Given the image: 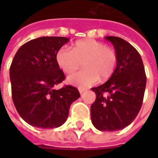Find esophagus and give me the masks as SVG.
<instances>
[{
	"label": "esophagus",
	"instance_id": "34e87169",
	"mask_svg": "<svg viewBox=\"0 0 158 158\" xmlns=\"http://www.w3.org/2000/svg\"><path fill=\"white\" fill-rule=\"evenodd\" d=\"M79 89V92H80V94H82L84 91H85V89H82V88H79L78 89Z\"/></svg>",
	"mask_w": 158,
	"mask_h": 158
}]
</instances>
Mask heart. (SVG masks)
I'll return each mask as SVG.
<instances>
[{"label":"heart","mask_w":158,"mask_h":158,"mask_svg":"<svg viewBox=\"0 0 158 158\" xmlns=\"http://www.w3.org/2000/svg\"><path fill=\"white\" fill-rule=\"evenodd\" d=\"M56 62L67 74L73 73L81 65L84 69L68 77V82L79 87H89L98 81L108 79L116 69L118 57L115 50L103 42L83 40L76 42L72 50L62 46L56 53Z\"/></svg>","instance_id":"heart-1"}]
</instances>
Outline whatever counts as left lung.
<instances>
[{
    "mask_svg": "<svg viewBox=\"0 0 158 158\" xmlns=\"http://www.w3.org/2000/svg\"><path fill=\"white\" fill-rule=\"evenodd\" d=\"M117 53L116 69L110 79L92 88L91 121L100 131H118L131 124L142 107L146 87L143 60L134 46L118 37H106Z\"/></svg>",
    "mask_w": 158,
    "mask_h": 158,
    "instance_id": "left-lung-1",
    "label": "left lung"
}]
</instances>
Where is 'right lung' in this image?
I'll return each instance as SVG.
<instances>
[{"instance_id": "1", "label": "right lung", "mask_w": 158, "mask_h": 158, "mask_svg": "<svg viewBox=\"0 0 158 158\" xmlns=\"http://www.w3.org/2000/svg\"><path fill=\"white\" fill-rule=\"evenodd\" d=\"M69 39L41 37L18 49L9 69L12 98L21 118L32 127H59L69 116L71 104L80 98L76 87L56 89L65 79L56 53Z\"/></svg>"}]
</instances>
